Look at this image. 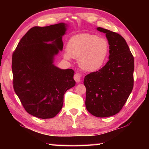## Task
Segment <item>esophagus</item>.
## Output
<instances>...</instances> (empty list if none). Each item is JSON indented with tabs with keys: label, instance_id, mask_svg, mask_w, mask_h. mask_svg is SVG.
Listing matches in <instances>:
<instances>
[{
	"label": "esophagus",
	"instance_id": "1",
	"mask_svg": "<svg viewBox=\"0 0 149 149\" xmlns=\"http://www.w3.org/2000/svg\"><path fill=\"white\" fill-rule=\"evenodd\" d=\"M74 80L77 83H79L81 81V75H80V74H77V73H76V74H75L74 76Z\"/></svg>",
	"mask_w": 149,
	"mask_h": 149
}]
</instances>
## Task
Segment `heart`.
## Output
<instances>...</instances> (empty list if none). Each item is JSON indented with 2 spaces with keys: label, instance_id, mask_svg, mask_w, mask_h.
<instances>
[{
  "label": "heart",
  "instance_id": "b5f03b06",
  "mask_svg": "<svg viewBox=\"0 0 149 149\" xmlns=\"http://www.w3.org/2000/svg\"><path fill=\"white\" fill-rule=\"evenodd\" d=\"M109 51L108 40L91 33H81L69 39L64 58H78V64L84 71L91 72L99 70L105 62Z\"/></svg>",
  "mask_w": 149,
  "mask_h": 149
}]
</instances>
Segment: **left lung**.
<instances>
[{"instance_id":"8db88e82","label":"left lung","mask_w":149,"mask_h":149,"mask_svg":"<svg viewBox=\"0 0 149 149\" xmlns=\"http://www.w3.org/2000/svg\"><path fill=\"white\" fill-rule=\"evenodd\" d=\"M109 43V57L104 66L85 77V106L88 112L99 118L118 114L133 87L134 58L125 40L116 33L102 27Z\"/></svg>"}]
</instances>
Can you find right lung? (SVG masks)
<instances>
[{
	"instance_id": "right-lung-1",
	"label": "right lung",
	"mask_w": 149,
	"mask_h": 149,
	"mask_svg": "<svg viewBox=\"0 0 149 149\" xmlns=\"http://www.w3.org/2000/svg\"><path fill=\"white\" fill-rule=\"evenodd\" d=\"M68 25L33 27L19 42L12 54L14 91L29 114L48 119L61 110L64 95L75 86L74 71L54 64L63 49Z\"/></svg>"
}]
</instances>
